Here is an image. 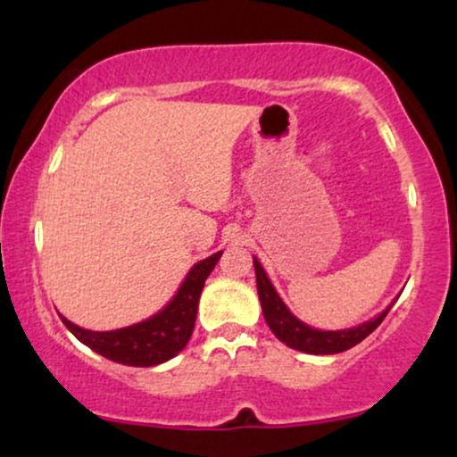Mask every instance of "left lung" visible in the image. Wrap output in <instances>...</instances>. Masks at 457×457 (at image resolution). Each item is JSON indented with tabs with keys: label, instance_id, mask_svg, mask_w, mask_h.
Wrapping results in <instances>:
<instances>
[{
	"label": "left lung",
	"instance_id": "1",
	"mask_svg": "<svg viewBox=\"0 0 457 457\" xmlns=\"http://www.w3.org/2000/svg\"><path fill=\"white\" fill-rule=\"evenodd\" d=\"M253 266H255V283H258L262 312H264L268 327H270L272 333L277 335L285 345H289L303 353L327 355V353L347 352V349L358 345L360 341H364L366 337L385 320V316L389 314L393 305L391 303L389 308L380 312L377 318L360 324V327L345 328V330H318V328L308 327V324H303L302 320H297V318L291 314L289 308L283 303V299L278 297V293L274 291L270 278L266 277L264 268H262V264L255 258H253Z\"/></svg>",
	"mask_w": 457,
	"mask_h": 457
}]
</instances>
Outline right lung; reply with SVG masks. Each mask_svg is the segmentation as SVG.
<instances>
[{"label": "right lung", "mask_w": 457, "mask_h": 457, "mask_svg": "<svg viewBox=\"0 0 457 457\" xmlns=\"http://www.w3.org/2000/svg\"><path fill=\"white\" fill-rule=\"evenodd\" d=\"M220 255L222 252H218L197 262L187 274L177 295L170 299V303L155 316L137 322L133 327L97 333V330L77 327L64 316H60L62 322L80 343H85L87 347H91L104 358L118 361V364L141 368L162 364V361L174 358L191 339L197 318L199 295H202L205 278L214 270Z\"/></svg>", "instance_id": "add662e5"}]
</instances>
